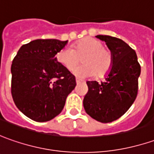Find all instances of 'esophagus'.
Instances as JSON below:
<instances>
[{
    "mask_svg": "<svg viewBox=\"0 0 154 154\" xmlns=\"http://www.w3.org/2000/svg\"><path fill=\"white\" fill-rule=\"evenodd\" d=\"M76 82H77V84H79V83H81V82H83V81L81 80V79H79V78H76Z\"/></svg>",
    "mask_w": 154,
    "mask_h": 154,
    "instance_id": "obj_1",
    "label": "esophagus"
}]
</instances>
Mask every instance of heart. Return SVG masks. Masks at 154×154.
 Returning <instances> with one entry per match:
<instances>
[{"label": "heart", "mask_w": 154, "mask_h": 154, "mask_svg": "<svg viewBox=\"0 0 154 154\" xmlns=\"http://www.w3.org/2000/svg\"><path fill=\"white\" fill-rule=\"evenodd\" d=\"M83 63L73 70V73L80 77H101L107 74L112 66V52L103 48L100 41L93 37H85L77 42L73 49L66 47L58 52L56 59L61 66L72 71L80 62Z\"/></svg>", "instance_id": "heart-1"}]
</instances>
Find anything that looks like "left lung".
Listing matches in <instances>:
<instances>
[{
    "mask_svg": "<svg viewBox=\"0 0 154 154\" xmlns=\"http://www.w3.org/2000/svg\"><path fill=\"white\" fill-rule=\"evenodd\" d=\"M96 37L106 42L112 52V66L104 82L88 81L83 107L94 119L110 123L123 116L135 101L140 66L135 50L123 40L103 35Z\"/></svg>",
    "mask_w": 154,
    "mask_h": 154,
    "instance_id": "8db88e82",
    "label": "left lung"
}]
</instances>
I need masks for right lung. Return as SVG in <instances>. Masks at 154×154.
I'll return each instance as SVG.
<instances>
[{
  "mask_svg": "<svg viewBox=\"0 0 154 154\" xmlns=\"http://www.w3.org/2000/svg\"><path fill=\"white\" fill-rule=\"evenodd\" d=\"M68 41L37 39L23 45L14 57L11 93L21 112L35 122H47L64 108L76 78L57 61Z\"/></svg>",
  "mask_w": 154,
  "mask_h": 154,
  "instance_id": "add662e5",
  "label": "right lung"
}]
</instances>
